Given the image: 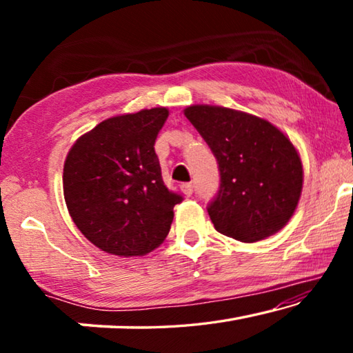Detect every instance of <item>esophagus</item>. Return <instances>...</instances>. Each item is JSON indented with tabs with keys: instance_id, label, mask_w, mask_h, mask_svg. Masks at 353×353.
Masks as SVG:
<instances>
[{
	"instance_id": "1",
	"label": "esophagus",
	"mask_w": 353,
	"mask_h": 353,
	"mask_svg": "<svg viewBox=\"0 0 353 353\" xmlns=\"http://www.w3.org/2000/svg\"><path fill=\"white\" fill-rule=\"evenodd\" d=\"M181 190H182V193H183L185 196H191V194H193V183H191V182L182 183V185H181Z\"/></svg>"
}]
</instances>
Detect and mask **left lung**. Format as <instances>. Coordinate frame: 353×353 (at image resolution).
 <instances>
[{"label":"left lung","instance_id":"8db88e82","mask_svg":"<svg viewBox=\"0 0 353 353\" xmlns=\"http://www.w3.org/2000/svg\"><path fill=\"white\" fill-rule=\"evenodd\" d=\"M218 160L221 185L207 207L219 234L243 243L288 223L302 193L301 157L288 137L255 115L219 105L183 110Z\"/></svg>","mask_w":353,"mask_h":353}]
</instances>
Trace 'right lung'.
I'll list each match as a JSON object with an SVG mask.
<instances>
[{
  "label": "right lung",
  "instance_id": "obj_1",
  "mask_svg": "<svg viewBox=\"0 0 353 353\" xmlns=\"http://www.w3.org/2000/svg\"><path fill=\"white\" fill-rule=\"evenodd\" d=\"M170 112L154 107L104 119L71 146L63 196L83 236L107 254L146 255L163 243L182 196L162 179L155 139Z\"/></svg>",
  "mask_w": 353,
  "mask_h": 353
}]
</instances>
